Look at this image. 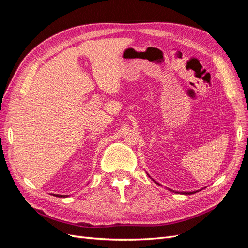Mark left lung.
Segmentation results:
<instances>
[{"instance_id":"obj_1","label":"left lung","mask_w":248,"mask_h":248,"mask_svg":"<svg viewBox=\"0 0 248 248\" xmlns=\"http://www.w3.org/2000/svg\"><path fill=\"white\" fill-rule=\"evenodd\" d=\"M148 176H149V175H148ZM149 177H150V176H149ZM153 181H154V180H153ZM154 182H155L156 184H158V185H160L159 183H157L156 181H154ZM169 190H170V191H174V190H171V189H169ZM198 191H199V190H197V191H189V192H187V191H185V192H181V193H183V194H192V193H196V192H198Z\"/></svg>"}]
</instances>
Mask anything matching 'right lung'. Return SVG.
<instances>
[{"label": "right lung", "mask_w": 248, "mask_h": 248, "mask_svg": "<svg viewBox=\"0 0 248 248\" xmlns=\"http://www.w3.org/2000/svg\"><path fill=\"white\" fill-rule=\"evenodd\" d=\"M55 196L58 197V198H62V197L64 198V197H65V196H62V194H55ZM66 197H67V196H66Z\"/></svg>", "instance_id": "obj_1"}]
</instances>
